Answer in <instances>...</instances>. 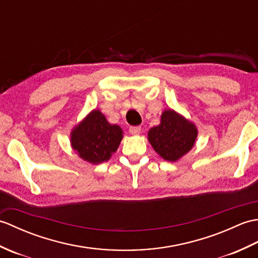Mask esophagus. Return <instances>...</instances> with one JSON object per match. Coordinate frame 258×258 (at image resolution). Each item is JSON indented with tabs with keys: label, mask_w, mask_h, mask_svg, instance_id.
Here are the masks:
<instances>
[{
	"label": "esophagus",
	"mask_w": 258,
	"mask_h": 258,
	"mask_svg": "<svg viewBox=\"0 0 258 258\" xmlns=\"http://www.w3.org/2000/svg\"><path fill=\"white\" fill-rule=\"evenodd\" d=\"M141 131H142L141 126H131L130 127V133L132 135H140Z\"/></svg>",
	"instance_id": "1"
}]
</instances>
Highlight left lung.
Here are the masks:
<instances>
[{
	"label": "left lung",
	"instance_id": "1",
	"mask_svg": "<svg viewBox=\"0 0 258 258\" xmlns=\"http://www.w3.org/2000/svg\"><path fill=\"white\" fill-rule=\"evenodd\" d=\"M197 134L199 131L191 120L166 108L161 115V123L150 128L147 140L163 160L177 162L193 149Z\"/></svg>",
	"mask_w": 258,
	"mask_h": 258
}]
</instances>
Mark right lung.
<instances>
[{"mask_svg": "<svg viewBox=\"0 0 258 258\" xmlns=\"http://www.w3.org/2000/svg\"><path fill=\"white\" fill-rule=\"evenodd\" d=\"M123 130L111 124L100 109H93L71 131L72 149L82 160L91 164L108 161L117 151Z\"/></svg>", "mask_w": 258, "mask_h": 258, "instance_id": "right-lung-1", "label": "right lung"}]
</instances>
